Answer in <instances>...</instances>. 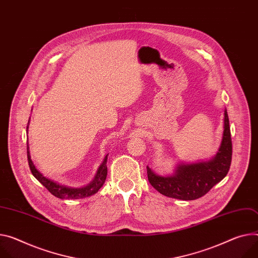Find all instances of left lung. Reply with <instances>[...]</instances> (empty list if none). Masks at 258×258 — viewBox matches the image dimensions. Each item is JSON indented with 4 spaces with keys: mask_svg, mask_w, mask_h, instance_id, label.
<instances>
[{
    "mask_svg": "<svg viewBox=\"0 0 258 258\" xmlns=\"http://www.w3.org/2000/svg\"><path fill=\"white\" fill-rule=\"evenodd\" d=\"M220 147L212 159L196 163H179L171 176H159L147 167L150 184L159 194L173 199L192 201L205 196L227 175L230 167L232 146L226 109Z\"/></svg>",
    "mask_w": 258,
    "mask_h": 258,
    "instance_id": "left-lung-1",
    "label": "left lung"
}]
</instances>
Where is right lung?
<instances>
[{
	"label": "right lung",
	"instance_id": "1",
	"mask_svg": "<svg viewBox=\"0 0 258 258\" xmlns=\"http://www.w3.org/2000/svg\"><path fill=\"white\" fill-rule=\"evenodd\" d=\"M29 127V125H28ZM27 127V132H28ZM27 153H28V161H29V166L31 169L32 174L34 177L43 185L45 186L47 190L53 195L54 197L58 199H72V200H77V199H83L86 197H90L92 195H95L99 191V189L104 185L106 177H107V159H108V154L105 156L104 161L102 162V165L100 166L95 178L93 180L87 184L86 186L83 187H69L66 185H61L51 179H48L44 177L35 167L31 159L30 151H29V144L27 143Z\"/></svg>",
	"mask_w": 258,
	"mask_h": 258
}]
</instances>
